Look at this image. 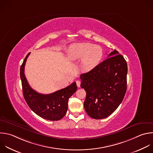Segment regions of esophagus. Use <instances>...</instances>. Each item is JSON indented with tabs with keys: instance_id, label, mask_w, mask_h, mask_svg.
<instances>
[{
	"instance_id": "esophagus-1",
	"label": "esophagus",
	"mask_w": 153,
	"mask_h": 153,
	"mask_svg": "<svg viewBox=\"0 0 153 153\" xmlns=\"http://www.w3.org/2000/svg\"><path fill=\"white\" fill-rule=\"evenodd\" d=\"M80 80H77L76 81V85H77V86L78 87V88H79L80 86Z\"/></svg>"
}]
</instances>
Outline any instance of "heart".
<instances>
[{
	"label": "heart",
	"instance_id": "1",
	"mask_svg": "<svg viewBox=\"0 0 153 153\" xmlns=\"http://www.w3.org/2000/svg\"><path fill=\"white\" fill-rule=\"evenodd\" d=\"M103 55L102 48L88 42L73 44L67 51V56L70 61L82 59L80 65L84 72H89L95 68L100 62Z\"/></svg>",
	"mask_w": 153,
	"mask_h": 153
}]
</instances>
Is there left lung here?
I'll return each instance as SVG.
<instances>
[{
    "instance_id": "1",
    "label": "left lung",
    "mask_w": 153,
    "mask_h": 153,
    "mask_svg": "<svg viewBox=\"0 0 153 153\" xmlns=\"http://www.w3.org/2000/svg\"><path fill=\"white\" fill-rule=\"evenodd\" d=\"M127 64L114 50L92 70L82 74L80 86L86 92L84 108L92 118H107L120 106L127 90Z\"/></svg>"
}]
</instances>
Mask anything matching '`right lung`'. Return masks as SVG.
<instances>
[{
  "label": "right lung",
  "instance_id": "add662e5",
  "mask_svg": "<svg viewBox=\"0 0 153 153\" xmlns=\"http://www.w3.org/2000/svg\"><path fill=\"white\" fill-rule=\"evenodd\" d=\"M29 53L20 67V78L24 98L31 110L40 117L50 120L58 121L67 113L69 98L76 91V83L50 94H42L33 90L29 85L24 70Z\"/></svg>",
  "mask_w": 153,
  "mask_h": 153
}]
</instances>
